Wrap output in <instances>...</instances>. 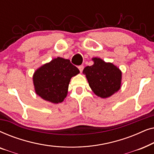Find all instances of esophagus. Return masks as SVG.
Instances as JSON below:
<instances>
[{
    "label": "esophagus",
    "mask_w": 154,
    "mask_h": 154,
    "mask_svg": "<svg viewBox=\"0 0 154 154\" xmlns=\"http://www.w3.org/2000/svg\"><path fill=\"white\" fill-rule=\"evenodd\" d=\"M83 69H84V66H83V65H81V66H79V69L80 72H81V73L83 72Z\"/></svg>",
    "instance_id": "obj_1"
}]
</instances>
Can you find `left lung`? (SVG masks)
<instances>
[{
	"label": "left lung",
	"mask_w": 154,
	"mask_h": 154,
	"mask_svg": "<svg viewBox=\"0 0 154 154\" xmlns=\"http://www.w3.org/2000/svg\"><path fill=\"white\" fill-rule=\"evenodd\" d=\"M92 60L94 64L85 67L83 73L94 94L102 98L109 97L121 88V71L113 64L106 63L100 58Z\"/></svg>",
	"instance_id": "8db88e82"
}]
</instances>
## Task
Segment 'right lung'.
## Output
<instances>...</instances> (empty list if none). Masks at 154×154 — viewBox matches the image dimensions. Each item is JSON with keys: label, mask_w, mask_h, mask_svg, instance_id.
Here are the masks:
<instances>
[{"label": "right lung", "mask_w": 154, "mask_h": 154, "mask_svg": "<svg viewBox=\"0 0 154 154\" xmlns=\"http://www.w3.org/2000/svg\"><path fill=\"white\" fill-rule=\"evenodd\" d=\"M80 72L69 60L57 57L44 64L33 75L37 94L54 104L63 102L67 95L71 78Z\"/></svg>", "instance_id": "add662e5"}]
</instances>
